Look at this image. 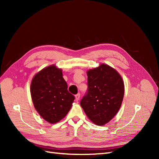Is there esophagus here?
Masks as SVG:
<instances>
[{"label": "esophagus", "instance_id": "1", "mask_svg": "<svg viewBox=\"0 0 159 159\" xmlns=\"http://www.w3.org/2000/svg\"><path fill=\"white\" fill-rule=\"evenodd\" d=\"M75 99H76L77 102H78V101L80 100V93L76 94V95H75Z\"/></svg>", "mask_w": 159, "mask_h": 159}]
</instances>
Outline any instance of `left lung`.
Segmentation results:
<instances>
[{"mask_svg":"<svg viewBox=\"0 0 159 159\" xmlns=\"http://www.w3.org/2000/svg\"><path fill=\"white\" fill-rule=\"evenodd\" d=\"M88 90L80 105L88 117L97 125L113 119L121 107L124 83L118 72L108 65L87 71Z\"/></svg>","mask_w":159,"mask_h":159,"instance_id":"left-lung-1","label":"left lung"}]
</instances>
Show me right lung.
<instances>
[{"label":"right lung","mask_w":159,"mask_h":159,"mask_svg":"<svg viewBox=\"0 0 159 159\" xmlns=\"http://www.w3.org/2000/svg\"><path fill=\"white\" fill-rule=\"evenodd\" d=\"M30 93L36 110L50 123H56L63 119L75 99L74 95L68 91L61 70L54 65L44 68L34 75Z\"/></svg>","instance_id":"obj_1"}]
</instances>
